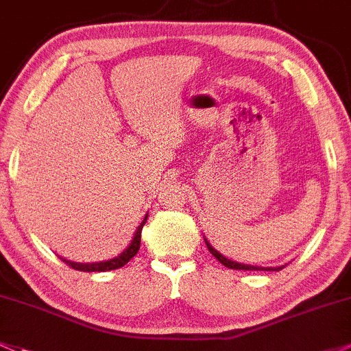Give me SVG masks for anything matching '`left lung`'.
Here are the masks:
<instances>
[{"label": "left lung", "instance_id": "left-lung-1", "mask_svg": "<svg viewBox=\"0 0 351 351\" xmlns=\"http://www.w3.org/2000/svg\"><path fill=\"white\" fill-rule=\"evenodd\" d=\"M205 243H206V247H208L210 254H212V256L215 257V259L219 261L220 264H223L225 267H228V269H239V271H241V269H242V271H281V269H284V265H278V267H259V265H247V264L235 263V261L227 259V257L222 256V254H220L219 250L213 249V247L210 245V242L206 241V239H205Z\"/></svg>", "mask_w": 351, "mask_h": 351}]
</instances>
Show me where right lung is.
Returning <instances> with one entry per match:
<instances>
[{
    "label": "right lung",
    "mask_w": 351,
    "mask_h": 351,
    "mask_svg": "<svg viewBox=\"0 0 351 351\" xmlns=\"http://www.w3.org/2000/svg\"><path fill=\"white\" fill-rule=\"evenodd\" d=\"M146 220H147V215L145 217V220H143L141 225L138 227V230H136L134 237H132V241L129 243L128 249L124 250V252H121L117 257H114V259L102 261V263H87V264L72 263V261L64 259V257H60V259L64 261L65 264H69L72 269H75V271H84V272H104V271H112V269L123 267V265H126L129 261L138 254L139 245H141V230H143V225L146 223Z\"/></svg>",
    "instance_id": "obj_1"
}]
</instances>
